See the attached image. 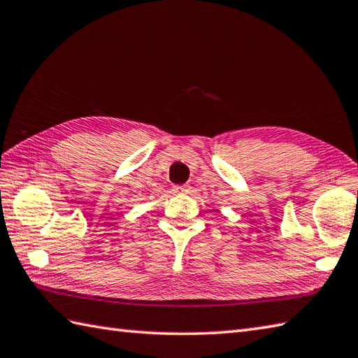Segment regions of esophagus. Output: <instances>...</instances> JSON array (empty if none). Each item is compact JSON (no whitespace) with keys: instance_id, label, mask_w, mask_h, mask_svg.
<instances>
[{"instance_id":"1","label":"esophagus","mask_w":358,"mask_h":358,"mask_svg":"<svg viewBox=\"0 0 358 358\" xmlns=\"http://www.w3.org/2000/svg\"><path fill=\"white\" fill-rule=\"evenodd\" d=\"M177 192H189L191 191V185H178L173 187Z\"/></svg>"}]
</instances>
